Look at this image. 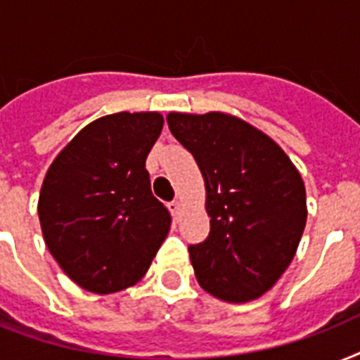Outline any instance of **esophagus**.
Masks as SVG:
<instances>
[{
    "mask_svg": "<svg viewBox=\"0 0 360 360\" xmlns=\"http://www.w3.org/2000/svg\"><path fill=\"white\" fill-rule=\"evenodd\" d=\"M168 207H169V211H172V214H174V219L175 220L179 219V214H181V202H179V200H174V202H169Z\"/></svg>",
    "mask_w": 360,
    "mask_h": 360,
    "instance_id": "obj_1",
    "label": "esophagus"
}]
</instances>
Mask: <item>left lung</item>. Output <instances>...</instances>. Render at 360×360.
Returning <instances> with one entry per match:
<instances>
[{"label": "left lung", "mask_w": 360, "mask_h": 360, "mask_svg": "<svg viewBox=\"0 0 360 360\" xmlns=\"http://www.w3.org/2000/svg\"><path fill=\"white\" fill-rule=\"evenodd\" d=\"M166 121L205 179L211 231L188 246L198 282L222 301L257 299L284 274L304 231L301 174L269 136L239 117L174 112Z\"/></svg>", "instance_id": "left-lung-1"}]
</instances>
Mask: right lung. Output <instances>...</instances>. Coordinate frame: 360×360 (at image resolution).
Returning a JSON list of instances; mask_svg holds the SVG:
<instances>
[{
    "instance_id": "right-lung-1",
    "label": "right lung",
    "mask_w": 360,
    "mask_h": 360,
    "mask_svg": "<svg viewBox=\"0 0 360 360\" xmlns=\"http://www.w3.org/2000/svg\"><path fill=\"white\" fill-rule=\"evenodd\" d=\"M157 112L104 115L59 153L42 183L39 220L72 282L114 293L146 274L172 217L151 192L146 158L162 130Z\"/></svg>"
}]
</instances>
